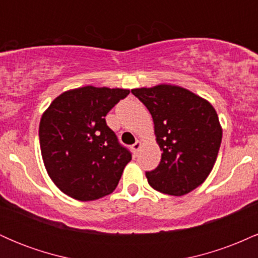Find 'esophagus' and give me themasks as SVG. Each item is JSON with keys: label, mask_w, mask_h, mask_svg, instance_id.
I'll return each mask as SVG.
<instances>
[{"label": "esophagus", "mask_w": 258, "mask_h": 258, "mask_svg": "<svg viewBox=\"0 0 258 258\" xmlns=\"http://www.w3.org/2000/svg\"><path fill=\"white\" fill-rule=\"evenodd\" d=\"M141 148H142V143H141V142H136V143L135 144H133V146H132V150H133V153H135V154H138V152H139V149H141Z\"/></svg>", "instance_id": "obj_1"}]
</instances>
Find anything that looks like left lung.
Listing matches in <instances>:
<instances>
[{
    "mask_svg": "<svg viewBox=\"0 0 258 258\" xmlns=\"http://www.w3.org/2000/svg\"><path fill=\"white\" fill-rule=\"evenodd\" d=\"M131 92L152 114L162 152L159 166L146 172L148 183L174 197L194 190L211 172L221 147L222 128L214 106L178 86Z\"/></svg>",
    "mask_w": 258,
    "mask_h": 258,
    "instance_id": "1",
    "label": "left lung"
}]
</instances>
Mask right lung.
<instances>
[{
	"instance_id": "1",
	"label": "right lung",
	"mask_w": 258,
	"mask_h": 258,
	"mask_svg": "<svg viewBox=\"0 0 258 258\" xmlns=\"http://www.w3.org/2000/svg\"><path fill=\"white\" fill-rule=\"evenodd\" d=\"M128 90L76 88L61 93L40 121V147L51 179L76 200L112 193L132 154L106 125L105 116Z\"/></svg>"
}]
</instances>
